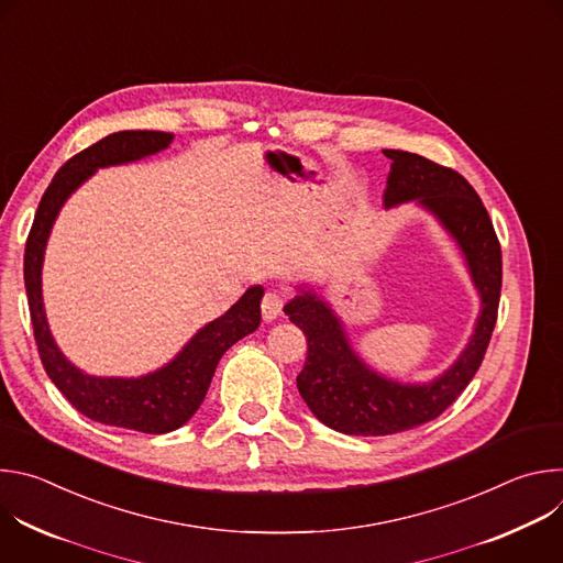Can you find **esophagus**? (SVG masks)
<instances>
[{"label":"esophagus","mask_w":563,"mask_h":563,"mask_svg":"<svg viewBox=\"0 0 563 563\" xmlns=\"http://www.w3.org/2000/svg\"><path fill=\"white\" fill-rule=\"evenodd\" d=\"M283 305H285V294L278 291V289H269L265 291L263 296V302H261V309H263V318L265 320H274L280 316L283 311Z\"/></svg>","instance_id":"esophagus-1"}]
</instances>
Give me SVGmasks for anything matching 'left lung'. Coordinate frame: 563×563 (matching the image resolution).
I'll return each mask as SVG.
<instances>
[{"instance_id":"1","label":"left lung","mask_w":563,"mask_h":563,"mask_svg":"<svg viewBox=\"0 0 563 563\" xmlns=\"http://www.w3.org/2000/svg\"><path fill=\"white\" fill-rule=\"evenodd\" d=\"M383 153L391 159L385 207L417 200L437 216L465 256L481 313L467 347L450 369L432 383L404 385L365 365L332 307L313 289L298 287L300 294L285 305V313L307 339V361L296 376L298 391L320 423L354 437L406 432L443 415L486 356L501 296V245L472 185L423 155L398 148Z\"/></svg>"}]
</instances>
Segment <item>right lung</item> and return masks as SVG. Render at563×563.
<instances>
[{
    "label": "right lung",
    "instance_id": "1",
    "mask_svg": "<svg viewBox=\"0 0 563 563\" xmlns=\"http://www.w3.org/2000/svg\"><path fill=\"white\" fill-rule=\"evenodd\" d=\"M174 133L120 131L73 155L44 191L24 252V283L37 352L48 378L85 417L144 434H165L185 426L207 396L222 354L261 325L263 287H250L227 313L211 320L183 352L151 374L137 378L91 376L77 369L55 345L42 300V263L46 240L66 198L98 169L135 163L172 144Z\"/></svg>",
    "mask_w": 563,
    "mask_h": 563
}]
</instances>
